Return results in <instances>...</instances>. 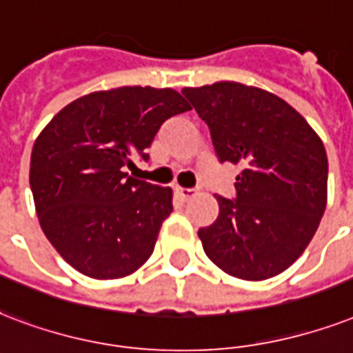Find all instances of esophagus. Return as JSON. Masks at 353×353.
I'll return each instance as SVG.
<instances>
[{
    "label": "esophagus",
    "instance_id": "34e87169",
    "mask_svg": "<svg viewBox=\"0 0 353 353\" xmlns=\"http://www.w3.org/2000/svg\"><path fill=\"white\" fill-rule=\"evenodd\" d=\"M174 193H176L180 201H190L191 196L196 195L195 190H188V188H174Z\"/></svg>",
    "mask_w": 353,
    "mask_h": 353
}]
</instances>
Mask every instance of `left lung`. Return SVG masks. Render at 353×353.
Returning <instances> with one entry per match:
<instances>
[{
    "label": "left lung",
    "instance_id": "8db88e82",
    "mask_svg": "<svg viewBox=\"0 0 353 353\" xmlns=\"http://www.w3.org/2000/svg\"><path fill=\"white\" fill-rule=\"evenodd\" d=\"M208 123L221 162L241 165L236 199L215 196L217 219L199 230L226 274L261 281L300 258L327 202V157L319 134L288 101L258 86L219 81L184 88Z\"/></svg>",
    "mask_w": 353,
    "mask_h": 353
}]
</instances>
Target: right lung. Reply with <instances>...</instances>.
Masks as SVG:
<instances>
[{"instance_id":"1","label":"right lung","mask_w":353,"mask_h":353,"mask_svg":"<svg viewBox=\"0 0 353 353\" xmlns=\"http://www.w3.org/2000/svg\"><path fill=\"white\" fill-rule=\"evenodd\" d=\"M188 110L176 90L121 86L72 101L38 134L29 171L38 221L81 274L125 278L151 258L173 191L125 165L147 160L162 123Z\"/></svg>"}]
</instances>
